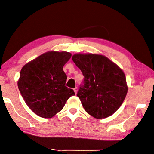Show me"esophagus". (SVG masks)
I'll list each match as a JSON object with an SVG mask.
<instances>
[{
	"label": "esophagus",
	"mask_w": 154,
	"mask_h": 154,
	"mask_svg": "<svg viewBox=\"0 0 154 154\" xmlns=\"http://www.w3.org/2000/svg\"><path fill=\"white\" fill-rule=\"evenodd\" d=\"M73 90H74V92H75V94H77V91H78V88L76 87V88H75Z\"/></svg>",
	"instance_id": "1"
}]
</instances>
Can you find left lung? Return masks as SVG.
Listing matches in <instances>:
<instances>
[{
    "mask_svg": "<svg viewBox=\"0 0 154 154\" xmlns=\"http://www.w3.org/2000/svg\"><path fill=\"white\" fill-rule=\"evenodd\" d=\"M72 60L84 76L77 96L85 111L96 119L111 116L120 107L127 94L124 71L100 54H75Z\"/></svg>",
    "mask_w": 154,
    "mask_h": 154,
    "instance_id": "8db88e82",
    "label": "left lung"
}]
</instances>
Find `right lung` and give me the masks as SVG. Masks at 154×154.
I'll list each match as a JSON object with an SVG mask.
<instances>
[{
    "label": "right lung",
    "instance_id": "right-lung-1",
    "mask_svg": "<svg viewBox=\"0 0 154 154\" xmlns=\"http://www.w3.org/2000/svg\"><path fill=\"white\" fill-rule=\"evenodd\" d=\"M71 54L49 51L26 64L21 69L17 85L31 110L43 118H51L63 109L73 90L65 83L63 66Z\"/></svg>",
    "mask_w": 154,
    "mask_h": 154
}]
</instances>
